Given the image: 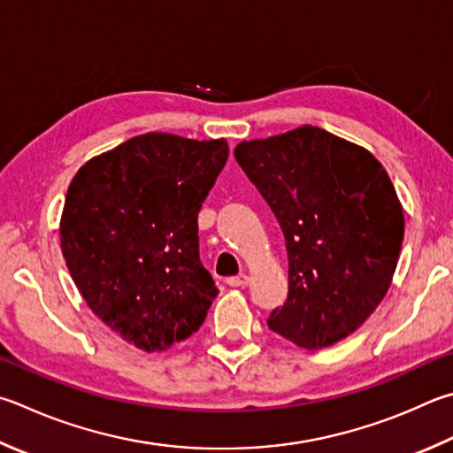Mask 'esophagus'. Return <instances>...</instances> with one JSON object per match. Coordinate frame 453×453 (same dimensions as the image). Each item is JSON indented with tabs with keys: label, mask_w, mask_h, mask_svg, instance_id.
<instances>
[{
	"label": "esophagus",
	"mask_w": 453,
	"mask_h": 453,
	"mask_svg": "<svg viewBox=\"0 0 453 453\" xmlns=\"http://www.w3.org/2000/svg\"><path fill=\"white\" fill-rule=\"evenodd\" d=\"M250 283V275H235V277H227V285L229 287H245Z\"/></svg>",
	"instance_id": "1"
}]
</instances>
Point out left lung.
Wrapping results in <instances>:
<instances>
[{"label":"left lung","mask_w":453,"mask_h":453,"mask_svg":"<svg viewBox=\"0 0 453 453\" xmlns=\"http://www.w3.org/2000/svg\"><path fill=\"white\" fill-rule=\"evenodd\" d=\"M235 160L275 213L289 257V293L273 333L301 349L355 333L388 291L404 213L366 148L319 127L237 144Z\"/></svg>","instance_id":"obj_1"}]
</instances>
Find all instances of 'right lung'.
<instances>
[{"instance_id": "1", "label": "right lung", "mask_w": 453, "mask_h": 453, "mask_svg": "<svg viewBox=\"0 0 453 453\" xmlns=\"http://www.w3.org/2000/svg\"><path fill=\"white\" fill-rule=\"evenodd\" d=\"M219 141L146 133L73 178L61 250L90 311L141 350L202 326L218 287L200 261L198 213L227 162Z\"/></svg>"}]
</instances>
